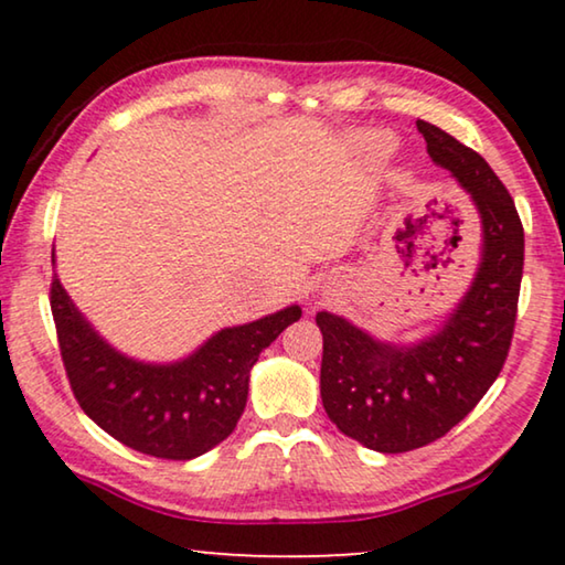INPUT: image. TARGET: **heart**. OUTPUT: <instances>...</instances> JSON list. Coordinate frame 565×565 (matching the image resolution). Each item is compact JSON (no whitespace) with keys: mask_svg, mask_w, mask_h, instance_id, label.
Returning a JSON list of instances; mask_svg holds the SVG:
<instances>
[{"mask_svg":"<svg viewBox=\"0 0 565 565\" xmlns=\"http://www.w3.org/2000/svg\"><path fill=\"white\" fill-rule=\"evenodd\" d=\"M365 146H367V149H373V151H388L391 149V136L370 134L365 138Z\"/></svg>","mask_w":565,"mask_h":565,"instance_id":"heart-1","label":"heart"}]
</instances>
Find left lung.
<instances>
[{
  "instance_id": "obj_1",
  "label": "left lung",
  "mask_w": 565,
  "mask_h": 565,
  "mask_svg": "<svg viewBox=\"0 0 565 565\" xmlns=\"http://www.w3.org/2000/svg\"><path fill=\"white\" fill-rule=\"evenodd\" d=\"M429 157L473 195L483 262L443 331L416 347L381 344L334 313L323 334L321 401L339 431L377 452H408L445 437L473 412L504 367L514 337L524 228L514 200L481 153L416 120Z\"/></svg>"
}]
</instances>
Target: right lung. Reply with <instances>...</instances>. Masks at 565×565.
Instances as JSON below:
<instances>
[{
  "label": "right lung",
  "instance_id": "right-lung-1",
  "mask_svg": "<svg viewBox=\"0 0 565 565\" xmlns=\"http://www.w3.org/2000/svg\"><path fill=\"white\" fill-rule=\"evenodd\" d=\"M51 311L68 385L84 414L118 443L167 460L198 458L236 429L259 352L300 319L298 306L282 308L244 327L221 329L174 365H143L95 334L56 275Z\"/></svg>",
  "mask_w": 565,
  "mask_h": 565
}]
</instances>
